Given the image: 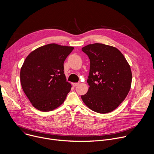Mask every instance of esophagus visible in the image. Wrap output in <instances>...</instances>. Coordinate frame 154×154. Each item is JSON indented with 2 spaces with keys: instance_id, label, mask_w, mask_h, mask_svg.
<instances>
[{
  "instance_id": "obj_1",
  "label": "esophagus",
  "mask_w": 154,
  "mask_h": 154,
  "mask_svg": "<svg viewBox=\"0 0 154 154\" xmlns=\"http://www.w3.org/2000/svg\"><path fill=\"white\" fill-rule=\"evenodd\" d=\"M79 84H80V82H78V83H72V85L75 87V86H78Z\"/></svg>"
}]
</instances>
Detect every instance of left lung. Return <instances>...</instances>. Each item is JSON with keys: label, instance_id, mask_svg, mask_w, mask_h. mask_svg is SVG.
I'll list each match as a JSON object with an SVG mask.
<instances>
[{"label": "left lung", "instance_id": "obj_1", "mask_svg": "<svg viewBox=\"0 0 154 154\" xmlns=\"http://www.w3.org/2000/svg\"><path fill=\"white\" fill-rule=\"evenodd\" d=\"M88 56L90 87L81 98L91 110L99 113L113 111L127 97L132 74L130 65L116 48L94 43L82 49Z\"/></svg>", "mask_w": 154, "mask_h": 154}]
</instances>
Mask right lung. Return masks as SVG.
Returning a JSON list of instances; mask_svg holds the SVG:
<instances>
[{
    "label": "right lung",
    "mask_w": 154,
    "mask_h": 154,
    "mask_svg": "<svg viewBox=\"0 0 154 154\" xmlns=\"http://www.w3.org/2000/svg\"><path fill=\"white\" fill-rule=\"evenodd\" d=\"M73 49L71 46L49 44L32 51L26 58L20 69V83L38 110H53L64 102L71 91L63 64Z\"/></svg>",
    "instance_id": "right-lung-1"
}]
</instances>
